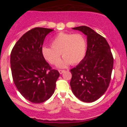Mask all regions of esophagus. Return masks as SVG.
<instances>
[{"label": "esophagus", "instance_id": "esophagus-1", "mask_svg": "<svg viewBox=\"0 0 127 127\" xmlns=\"http://www.w3.org/2000/svg\"><path fill=\"white\" fill-rule=\"evenodd\" d=\"M58 72H59V73H60V74H62L65 71H64V70H59Z\"/></svg>", "mask_w": 127, "mask_h": 127}]
</instances>
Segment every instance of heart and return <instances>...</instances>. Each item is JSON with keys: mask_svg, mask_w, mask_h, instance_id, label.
<instances>
[{"mask_svg": "<svg viewBox=\"0 0 127 127\" xmlns=\"http://www.w3.org/2000/svg\"><path fill=\"white\" fill-rule=\"evenodd\" d=\"M51 47H42V55L51 64H56L61 54L64 58L58 64L60 68L80 63L87 52L86 40L80 34L59 33L51 40Z\"/></svg>", "mask_w": 127, "mask_h": 127, "instance_id": "b5f03b06", "label": "heart"}]
</instances>
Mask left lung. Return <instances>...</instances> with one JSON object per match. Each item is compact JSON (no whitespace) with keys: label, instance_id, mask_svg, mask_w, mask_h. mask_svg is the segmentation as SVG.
<instances>
[{"label":"left lung","instance_id":"8db88e82","mask_svg":"<svg viewBox=\"0 0 127 127\" xmlns=\"http://www.w3.org/2000/svg\"><path fill=\"white\" fill-rule=\"evenodd\" d=\"M87 35V48L84 60L71 69L70 82L74 95L80 101L92 103L106 92L111 81L114 59L105 38L85 26L75 27Z\"/></svg>","mask_w":127,"mask_h":127}]
</instances>
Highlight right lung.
Listing matches in <instances>:
<instances>
[{"instance_id":"add662e5","label":"right lung","mask_w":127,"mask_h":127,"mask_svg":"<svg viewBox=\"0 0 127 127\" xmlns=\"http://www.w3.org/2000/svg\"><path fill=\"white\" fill-rule=\"evenodd\" d=\"M53 29L35 28L18 40L10 55V66L15 86L27 100L41 103L53 94L60 76L42 54L46 35Z\"/></svg>"}]
</instances>
